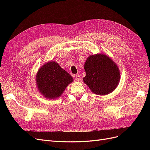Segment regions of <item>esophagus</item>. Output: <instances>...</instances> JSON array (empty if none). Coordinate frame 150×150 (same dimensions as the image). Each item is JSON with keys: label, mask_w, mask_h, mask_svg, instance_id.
Instances as JSON below:
<instances>
[{"label": "esophagus", "mask_w": 150, "mask_h": 150, "mask_svg": "<svg viewBox=\"0 0 150 150\" xmlns=\"http://www.w3.org/2000/svg\"><path fill=\"white\" fill-rule=\"evenodd\" d=\"M80 79H81V77H80V76L79 75V74H78V75H76V81H80Z\"/></svg>", "instance_id": "34e87169"}]
</instances>
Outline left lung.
<instances>
[{
    "instance_id": "obj_1",
    "label": "left lung",
    "mask_w": 150,
    "mask_h": 150,
    "mask_svg": "<svg viewBox=\"0 0 150 150\" xmlns=\"http://www.w3.org/2000/svg\"><path fill=\"white\" fill-rule=\"evenodd\" d=\"M84 83L91 92L103 96L112 93L120 81V71L112 59L104 54L89 56L84 64Z\"/></svg>"
}]
</instances>
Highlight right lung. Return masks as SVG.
Returning <instances> with one entry per match:
<instances>
[{
  "mask_svg": "<svg viewBox=\"0 0 150 150\" xmlns=\"http://www.w3.org/2000/svg\"><path fill=\"white\" fill-rule=\"evenodd\" d=\"M35 81L39 92L44 98L53 99L61 96L73 78L57 62L52 61L39 68Z\"/></svg>",
  "mask_w": 150,
  "mask_h": 150,
  "instance_id": "right-lung-1",
  "label": "right lung"
}]
</instances>
